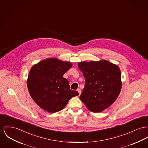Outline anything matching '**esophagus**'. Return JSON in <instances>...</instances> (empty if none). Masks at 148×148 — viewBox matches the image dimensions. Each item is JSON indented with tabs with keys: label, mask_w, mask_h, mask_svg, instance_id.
<instances>
[{
	"label": "esophagus",
	"mask_w": 148,
	"mask_h": 148,
	"mask_svg": "<svg viewBox=\"0 0 148 148\" xmlns=\"http://www.w3.org/2000/svg\"><path fill=\"white\" fill-rule=\"evenodd\" d=\"M77 91L78 92L79 95L80 96V94H81V90H80V89H79V88L78 89H77Z\"/></svg>",
	"instance_id": "34e87169"
}]
</instances>
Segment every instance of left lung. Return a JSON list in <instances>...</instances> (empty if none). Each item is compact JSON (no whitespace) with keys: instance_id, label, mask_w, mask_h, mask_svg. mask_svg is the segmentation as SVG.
I'll use <instances>...</instances> for the list:
<instances>
[{"instance_id":"8db88e82","label":"left lung","mask_w":148,"mask_h":148,"mask_svg":"<svg viewBox=\"0 0 148 148\" xmlns=\"http://www.w3.org/2000/svg\"><path fill=\"white\" fill-rule=\"evenodd\" d=\"M79 69L85 78L79 98L92 112H100L116 101L121 89L119 67L106 61L80 62Z\"/></svg>"}]
</instances>
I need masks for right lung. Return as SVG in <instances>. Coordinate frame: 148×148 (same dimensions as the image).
I'll use <instances>...</instances> for the list:
<instances>
[{"mask_svg": "<svg viewBox=\"0 0 148 148\" xmlns=\"http://www.w3.org/2000/svg\"><path fill=\"white\" fill-rule=\"evenodd\" d=\"M72 66L69 62L55 58L46 59L34 65L27 79V87L32 98L45 111L55 113L62 110L70 99L79 95L70 89L64 74Z\"/></svg>", "mask_w": 148, "mask_h": 148, "instance_id": "right-lung-1", "label": "right lung"}]
</instances>
